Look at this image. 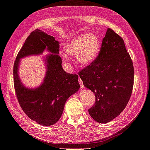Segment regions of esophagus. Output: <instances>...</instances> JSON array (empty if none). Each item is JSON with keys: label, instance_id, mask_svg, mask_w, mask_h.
Instances as JSON below:
<instances>
[{"label": "esophagus", "instance_id": "esophagus-1", "mask_svg": "<svg viewBox=\"0 0 150 150\" xmlns=\"http://www.w3.org/2000/svg\"><path fill=\"white\" fill-rule=\"evenodd\" d=\"M79 83L80 87H81V88H83V87H84V84H83L82 80H81L80 78H79Z\"/></svg>", "mask_w": 150, "mask_h": 150}]
</instances>
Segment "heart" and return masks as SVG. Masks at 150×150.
I'll return each instance as SVG.
<instances>
[{
	"instance_id": "obj_1",
	"label": "heart",
	"mask_w": 150,
	"mask_h": 150,
	"mask_svg": "<svg viewBox=\"0 0 150 150\" xmlns=\"http://www.w3.org/2000/svg\"><path fill=\"white\" fill-rule=\"evenodd\" d=\"M100 47V39L97 35L85 33L69 40L65 50L69 54L76 56L81 64L89 65L97 58ZM62 57L66 62L69 61V57L66 54H62Z\"/></svg>"
}]
</instances>
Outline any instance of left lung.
I'll list each match as a JSON object with an SVG mask.
<instances>
[{
    "label": "left lung",
    "instance_id": "8db88e82",
    "mask_svg": "<svg viewBox=\"0 0 150 150\" xmlns=\"http://www.w3.org/2000/svg\"><path fill=\"white\" fill-rule=\"evenodd\" d=\"M84 86L95 93L96 103L89 109L94 120L106 123L125 109L132 93L133 62L123 39L108 28L97 58L79 72Z\"/></svg>",
    "mask_w": 150,
    "mask_h": 150
}]
</instances>
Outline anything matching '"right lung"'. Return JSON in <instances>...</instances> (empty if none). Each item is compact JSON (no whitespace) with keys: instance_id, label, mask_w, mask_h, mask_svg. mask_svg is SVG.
I'll return each instance as SVG.
<instances>
[{"instance_id":"1","label":"right lung","mask_w":150,"mask_h":150,"mask_svg":"<svg viewBox=\"0 0 150 150\" xmlns=\"http://www.w3.org/2000/svg\"><path fill=\"white\" fill-rule=\"evenodd\" d=\"M59 44L54 37L37 29L27 38L14 62V89L20 106L30 119L44 126L52 125L60 120L67 99L80 87L78 76L66 73L62 67ZM45 50L50 54L44 59V80L38 87L28 88L18 76L20 60L28 56L40 55Z\"/></svg>"}]
</instances>
